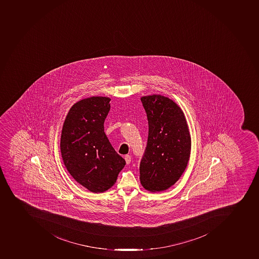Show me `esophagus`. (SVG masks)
<instances>
[{"label":"esophagus","instance_id":"esophagus-1","mask_svg":"<svg viewBox=\"0 0 259 259\" xmlns=\"http://www.w3.org/2000/svg\"><path fill=\"white\" fill-rule=\"evenodd\" d=\"M124 160L126 161V164L131 163V157L130 155H125V157H124Z\"/></svg>","mask_w":259,"mask_h":259}]
</instances>
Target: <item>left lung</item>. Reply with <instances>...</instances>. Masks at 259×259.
<instances>
[{
    "label": "left lung",
    "mask_w": 259,
    "mask_h": 259,
    "mask_svg": "<svg viewBox=\"0 0 259 259\" xmlns=\"http://www.w3.org/2000/svg\"><path fill=\"white\" fill-rule=\"evenodd\" d=\"M148 120L147 147L139 166L140 182L151 192L164 191L181 178L190 157L191 138L181 107L161 95L142 97Z\"/></svg>",
    "instance_id": "8db88e82"
}]
</instances>
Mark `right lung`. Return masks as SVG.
Returning <instances> with one entry per match:
<instances>
[{
  "label": "right lung",
  "instance_id": "right-lung-1",
  "mask_svg": "<svg viewBox=\"0 0 259 259\" xmlns=\"http://www.w3.org/2000/svg\"><path fill=\"white\" fill-rule=\"evenodd\" d=\"M110 101L107 97L78 101L68 112L61 131L65 167L78 184L93 193L112 187L125 165L104 132Z\"/></svg>",
  "mask_w": 259,
  "mask_h": 259
}]
</instances>
